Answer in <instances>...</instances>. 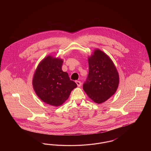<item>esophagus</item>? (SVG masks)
Here are the masks:
<instances>
[{
    "mask_svg": "<svg viewBox=\"0 0 151 151\" xmlns=\"http://www.w3.org/2000/svg\"><path fill=\"white\" fill-rule=\"evenodd\" d=\"M76 83L78 86H80L81 85V82L80 81H76Z\"/></svg>",
    "mask_w": 151,
    "mask_h": 151,
    "instance_id": "1",
    "label": "esophagus"
}]
</instances>
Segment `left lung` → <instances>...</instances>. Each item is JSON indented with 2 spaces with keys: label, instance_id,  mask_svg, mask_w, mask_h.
Returning <instances> with one entry per match:
<instances>
[{
  "label": "left lung",
  "instance_id": "8db88e82",
  "mask_svg": "<svg viewBox=\"0 0 151 151\" xmlns=\"http://www.w3.org/2000/svg\"><path fill=\"white\" fill-rule=\"evenodd\" d=\"M89 73L83 89L97 104H101L111 97L119 86V77L110 58L100 49H95L88 57Z\"/></svg>",
  "mask_w": 151,
  "mask_h": 151
}]
</instances>
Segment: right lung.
Returning <instances> with one entry per match:
<instances>
[{"mask_svg":"<svg viewBox=\"0 0 151 151\" xmlns=\"http://www.w3.org/2000/svg\"><path fill=\"white\" fill-rule=\"evenodd\" d=\"M63 60L48 55L38 65L32 80L37 96L45 103L54 106L62 105L77 84L63 72Z\"/></svg>","mask_w":151,"mask_h":151,"instance_id":"1","label":"right lung"}]
</instances>
